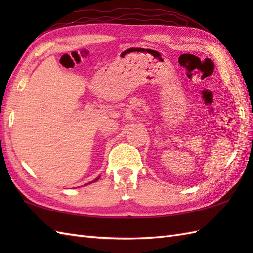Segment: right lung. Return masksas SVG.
Instances as JSON below:
<instances>
[{
	"mask_svg": "<svg viewBox=\"0 0 253 253\" xmlns=\"http://www.w3.org/2000/svg\"><path fill=\"white\" fill-rule=\"evenodd\" d=\"M98 179H99V178H98ZM98 179H95V180H98Z\"/></svg>",
	"mask_w": 253,
	"mask_h": 253,
	"instance_id": "right-lung-1",
	"label": "right lung"
}]
</instances>
